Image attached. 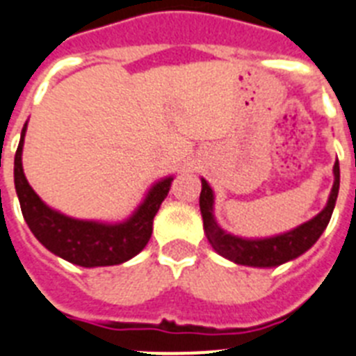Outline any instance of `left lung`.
<instances>
[{"instance_id": "1", "label": "left lung", "mask_w": 356, "mask_h": 356, "mask_svg": "<svg viewBox=\"0 0 356 356\" xmlns=\"http://www.w3.org/2000/svg\"><path fill=\"white\" fill-rule=\"evenodd\" d=\"M333 172H335V184H333V189H331L330 200H327V205L324 207V211L315 216L314 220H309L308 223L268 239H243L221 230L214 221V216H212V202H214L212 189L209 187L207 181L202 180L200 209H202L203 227H205V232H207L209 243L218 254L234 261V263H238V265L266 268V266H277L290 259H296L300 254H305L321 238V234L324 232V229L330 223L340 185L339 162H335Z\"/></svg>"}]
</instances>
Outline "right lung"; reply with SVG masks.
<instances>
[{"label": "right lung", "instance_id": "add662e5", "mask_svg": "<svg viewBox=\"0 0 356 356\" xmlns=\"http://www.w3.org/2000/svg\"><path fill=\"white\" fill-rule=\"evenodd\" d=\"M25 131L26 124L14 158V184L21 212L33 236L56 256L86 268L120 265L136 256L151 238L154 216L171 189L172 178L158 181L126 223L102 225L74 220L47 207L26 181L21 163Z\"/></svg>", "mask_w": 356, "mask_h": 356}]
</instances>
